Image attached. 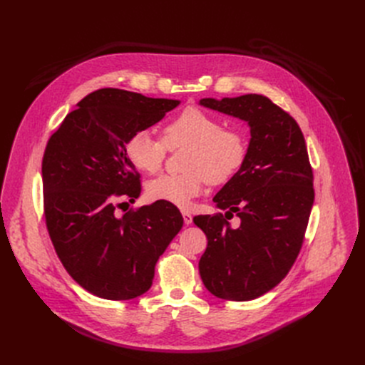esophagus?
Masks as SVG:
<instances>
[{
  "instance_id": "esophagus-1",
  "label": "esophagus",
  "mask_w": 365,
  "mask_h": 365,
  "mask_svg": "<svg viewBox=\"0 0 365 365\" xmlns=\"http://www.w3.org/2000/svg\"><path fill=\"white\" fill-rule=\"evenodd\" d=\"M182 218H184V222H185L187 225L193 222V217H192V214H190L188 211H182Z\"/></svg>"
}]
</instances>
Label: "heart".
I'll return each mask as SVG.
<instances>
[{
	"label": "heart",
	"mask_w": 365,
	"mask_h": 365,
	"mask_svg": "<svg viewBox=\"0 0 365 365\" xmlns=\"http://www.w3.org/2000/svg\"><path fill=\"white\" fill-rule=\"evenodd\" d=\"M188 147L181 175H162L147 182L151 200L187 207L206 182H229L248 158L247 135L237 128H222L221 121L197 107H187L162 129V140L150 130L129 136L125 151L128 160L141 172L155 173L165 163L168 150Z\"/></svg>",
	"instance_id": "obj_1"
}]
</instances>
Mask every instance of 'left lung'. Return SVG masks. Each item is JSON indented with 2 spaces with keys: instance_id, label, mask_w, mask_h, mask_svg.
I'll list each match as a JSON object with an SVG mask.
<instances>
[{
  "instance_id": "1",
  "label": "left lung",
  "mask_w": 365,
  "mask_h": 365,
  "mask_svg": "<svg viewBox=\"0 0 365 365\" xmlns=\"http://www.w3.org/2000/svg\"><path fill=\"white\" fill-rule=\"evenodd\" d=\"M200 103L248 121L251 141L245 165L214 197L225 217L193 218L207 237L199 273L218 299L254 300L284 279L303 245L315 199L304 136L297 121L263 95ZM233 215L241 218L237 230L227 221Z\"/></svg>"
}]
</instances>
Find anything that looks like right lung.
I'll list each match as a JSON object with an SVG mask.
<instances>
[{
  "instance_id": "1",
  "label": "right lung",
  "mask_w": 365,
  "mask_h": 365,
  "mask_svg": "<svg viewBox=\"0 0 365 365\" xmlns=\"http://www.w3.org/2000/svg\"><path fill=\"white\" fill-rule=\"evenodd\" d=\"M178 103L99 89L83 98L47 141L41 173L48 236L69 276L101 299L147 292L155 263L182 227L178 207L168 202L118 215L126 200L141 195L126 141Z\"/></svg>"
}]
</instances>
